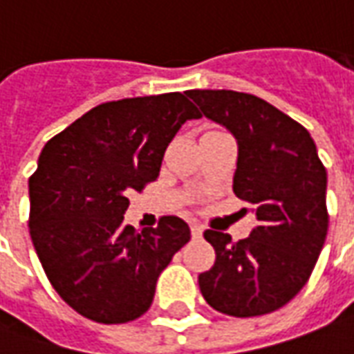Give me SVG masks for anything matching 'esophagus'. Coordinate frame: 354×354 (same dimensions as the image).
Here are the masks:
<instances>
[{
  "label": "esophagus",
  "instance_id": "obj_1",
  "mask_svg": "<svg viewBox=\"0 0 354 354\" xmlns=\"http://www.w3.org/2000/svg\"><path fill=\"white\" fill-rule=\"evenodd\" d=\"M203 225H199V223H192V235L195 239H201L203 237Z\"/></svg>",
  "mask_w": 354,
  "mask_h": 354
}]
</instances>
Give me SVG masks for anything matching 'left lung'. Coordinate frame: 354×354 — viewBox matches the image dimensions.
I'll return each mask as SVG.
<instances>
[{
  "mask_svg": "<svg viewBox=\"0 0 354 354\" xmlns=\"http://www.w3.org/2000/svg\"><path fill=\"white\" fill-rule=\"evenodd\" d=\"M187 96L237 140L233 192L258 218L239 243L205 231L216 261L199 274L201 294L231 317L277 311L304 288L326 241V169L311 134L269 102L235 91L195 88Z\"/></svg>",
  "mask_w": 354,
  "mask_h": 354,
  "instance_id": "1",
  "label": "left lung"
}]
</instances>
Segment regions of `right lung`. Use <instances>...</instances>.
I'll return each mask as SVG.
<instances>
[{
	"label": "right lung",
	"instance_id": "right-lung-1",
	"mask_svg": "<svg viewBox=\"0 0 354 354\" xmlns=\"http://www.w3.org/2000/svg\"><path fill=\"white\" fill-rule=\"evenodd\" d=\"M187 93L106 102L43 147L30 178V237L50 284L72 309L102 324L138 319L157 279L192 239L165 216L136 233L123 222L129 193L155 182L182 124L201 113Z\"/></svg>",
	"mask_w": 354,
	"mask_h": 354
}]
</instances>
